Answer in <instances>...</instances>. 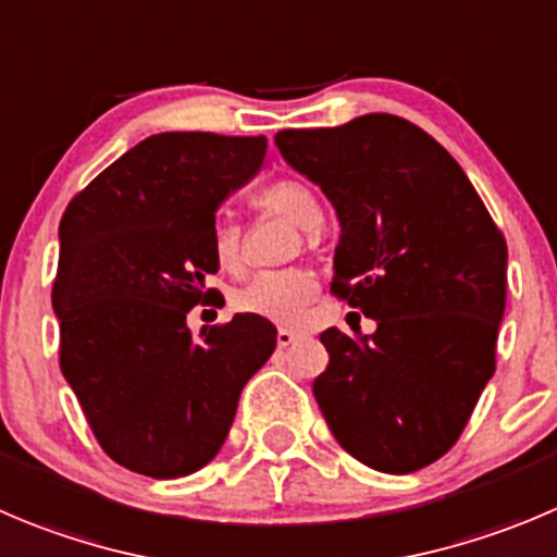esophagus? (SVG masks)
Here are the masks:
<instances>
[{"label":"esophagus","instance_id":"1","mask_svg":"<svg viewBox=\"0 0 557 557\" xmlns=\"http://www.w3.org/2000/svg\"><path fill=\"white\" fill-rule=\"evenodd\" d=\"M275 342H278V347H289V344L298 342V333L293 331V327H278V333H275Z\"/></svg>","mask_w":557,"mask_h":557}]
</instances>
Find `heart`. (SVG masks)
Here are the masks:
<instances>
[{"mask_svg": "<svg viewBox=\"0 0 557 557\" xmlns=\"http://www.w3.org/2000/svg\"><path fill=\"white\" fill-rule=\"evenodd\" d=\"M259 210L268 215L289 221L306 232V246H317V230L322 226V205L314 190L304 180H275L259 194ZM213 259L221 270L235 273L243 264V230L232 221H219L213 226ZM317 298V278L306 268L262 270L251 275L243 287L232 293V306L243 314L262 317L278 325H298Z\"/></svg>", "mask_w": 557, "mask_h": 557, "instance_id": "1", "label": "heart"}]
</instances>
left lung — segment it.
Instances as JSON below:
<instances>
[{
	"mask_svg": "<svg viewBox=\"0 0 557 557\" xmlns=\"http://www.w3.org/2000/svg\"><path fill=\"white\" fill-rule=\"evenodd\" d=\"M275 147L336 208L331 293L377 322L320 333L317 405L358 462L416 473L451 451L495 374L506 237L446 147L396 114L278 131Z\"/></svg>",
	"mask_w": 557,
	"mask_h": 557,
	"instance_id": "left-lung-1",
	"label": "left lung"
}]
</instances>
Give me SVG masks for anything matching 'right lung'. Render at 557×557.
I'll return each mask as SVG.
<instances>
[{"instance_id":"1","label":"right lung","mask_w":557,"mask_h":557,"mask_svg":"<svg viewBox=\"0 0 557 557\" xmlns=\"http://www.w3.org/2000/svg\"><path fill=\"white\" fill-rule=\"evenodd\" d=\"M264 136L158 134L116 158L60 221V367L116 465L180 479L224 446L243 385L275 349L270 320L190 333L219 289L205 278L215 213L264 161Z\"/></svg>"}]
</instances>
